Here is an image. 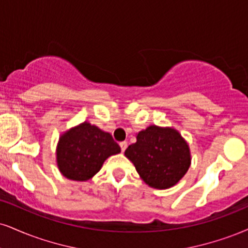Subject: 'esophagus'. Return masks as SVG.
I'll return each instance as SVG.
<instances>
[{
    "mask_svg": "<svg viewBox=\"0 0 248 248\" xmlns=\"http://www.w3.org/2000/svg\"><path fill=\"white\" fill-rule=\"evenodd\" d=\"M119 145H120V149H121L122 153H124V150H126L127 147H128L127 142H120V143H119Z\"/></svg>",
    "mask_w": 248,
    "mask_h": 248,
    "instance_id": "obj_1",
    "label": "esophagus"
}]
</instances>
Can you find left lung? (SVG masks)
<instances>
[{
	"instance_id": "obj_1",
	"label": "left lung",
	"mask_w": 248,
	"mask_h": 248,
	"mask_svg": "<svg viewBox=\"0 0 248 248\" xmlns=\"http://www.w3.org/2000/svg\"><path fill=\"white\" fill-rule=\"evenodd\" d=\"M136 139L124 155L149 186L170 188L186 174L190 165L189 148L177 130L150 126Z\"/></svg>"
}]
</instances>
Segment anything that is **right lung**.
I'll return each mask as SVG.
<instances>
[{"label":"right lung","mask_w":248,"mask_h":248,"mask_svg":"<svg viewBox=\"0 0 248 248\" xmlns=\"http://www.w3.org/2000/svg\"><path fill=\"white\" fill-rule=\"evenodd\" d=\"M120 151L111 134L84 122L61 136L56 159L65 178L85 181L99 171L107 158Z\"/></svg>","instance_id":"obj_1"}]
</instances>
